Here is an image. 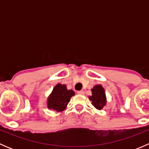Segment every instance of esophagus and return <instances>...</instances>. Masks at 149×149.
<instances>
[{"label":"esophagus","mask_w":149,"mask_h":149,"mask_svg":"<svg viewBox=\"0 0 149 149\" xmlns=\"http://www.w3.org/2000/svg\"><path fill=\"white\" fill-rule=\"evenodd\" d=\"M77 93L79 94V95H84V91H82V90L77 91Z\"/></svg>","instance_id":"esophagus-1"}]
</instances>
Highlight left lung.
Returning a JSON list of instances; mask_svg holds the SVG:
<instances>
[{"label":"left lung","instance_id":"8db88e82","mask_svg":"<svg viewBox=\"0 0 149 149\" xmlns=\"http://www.w3.org/2000/svg\"><path fill=\"white\" fill-rule=\"evenodd\" d=\"M91 92L92 94L88 97V99L92 102L91 104L94 107L101 110L107 103L104 89L102 85H97L91 89Z\"/></svg>","mask_w":149,"mask_h":149}]
</instances>
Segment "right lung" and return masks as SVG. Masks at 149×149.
<instances>
[{
  "instance_id": "right-lung-1",
  "label": "right lung",
  "mask_w": 149,
  "mask_h": 149,
  "mask_svg": "<svg viewBox=\"0 0 149 149\" xmlns=\"http://www.w3.org/2000/svg\"><path fill=\"white\" fill-rule=\"evenodd\" d=\"M74 95V91L68 90L65 84H58L48 97L47 107L54 111L62 112L66 108L70 98Z\"/></svg>"
}]
</instances>
